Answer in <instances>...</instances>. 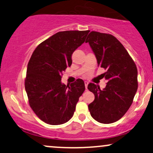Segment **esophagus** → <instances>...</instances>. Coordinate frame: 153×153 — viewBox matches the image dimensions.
<instances>
[{
    "label": "esophagus",
    "instance_id": "esophagus-1",
    "mask_svg": "<svg viewBox=\"0 0 153 153\" xmlns=\"http://www.w3.org/2000/svg\"><path fill=\"white\" fill-rule=\"evenodd\" d=\"M88 82H87V81H85V86L86 90H88Z\"/></svg>",
    "mask_w": 153,
    "mask_h": 153
}]
</instances>
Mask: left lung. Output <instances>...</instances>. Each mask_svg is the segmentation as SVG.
Wrapping results in <instances>:
<instances>
[{"label": "left lung", "instance_id": "left-lung-1", "mask_svg": "<svg viewBox=\"0 0 153 153\" xmlns=\"http://www.w3.org/2000/svg\"><path fill=\"white\" fill-rule=\"evenodd\" d=\"M98 66L103 68L107 80L105 88L90 83L88 89L94 94L88 105L94 119L102 123H111L126 113L138 90V70L122 44L109 34L92 31L87 38Z\"/></svg>", "mask_w": 153, "mask_h": 153}]
</instances>
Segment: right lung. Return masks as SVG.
<instances>
[{
	"instance_id": "obj_1",
	"label": "right lung",
	"mask_w": 153,
	"mask_h": 153,
	"mask_svg": "<svg viewBox=\"0 0 153 153\" xmlns=\"http://www.w3.org/2000/svg\"><path fill=\"white\" fill-rule=\"evenodd\" d=\"M90 30L57 32L34 50L27 65L25 87L30 107L42 121L60 125L74 114L85 90L82 79L61 82L63 72L72 64V54L82 45Z\"/></svg>"
}]
</instances>
